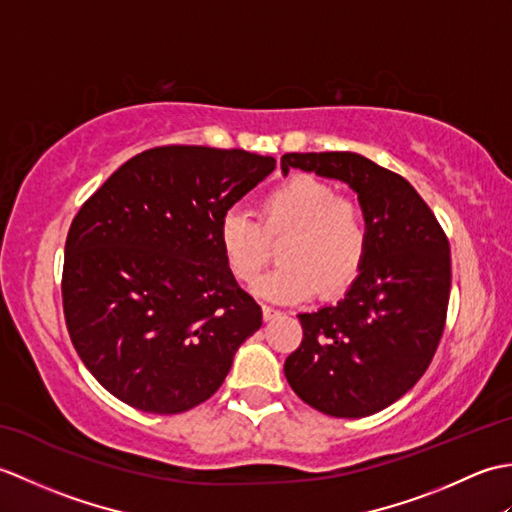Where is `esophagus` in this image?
<instances>
[{"instance_id":"esophagus-1","label":"esophagus","mask_w":512,"mask_h":512,"mask_svg":"<svg viewBox=\"0 0 512 512\" xmlns=\"http://www.w3.org/2000/svg\"><path fill=\"white\" fill-rule=\"evenodd\" d=\"M262 310H264V319H266V321H273V319L281 317V312L275 310V308H270V306H264Z\"/></svg>"}]
</instances>
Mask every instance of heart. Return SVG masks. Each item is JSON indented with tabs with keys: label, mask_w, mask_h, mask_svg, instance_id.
Wrapping results in <instances>:
<instances>
[{
	"label": "heart",
	"mask_w": 512,
	"mask_h": 512,
	"mask_svg": "<svg viewBox=\"0 0 512 512\" xmlns=\"http://www.w3.org/2000/svg\"><path fill=\"white\" fill-rule=\"evenodd\" d=\"M226 266L242 284H255L279 244L281 266L257 286L275 301H306L314 292L336 297L361 275L369 250L363 206L343 198L332 182L297 173L264 195L259 222L231 209L220 220Z\"/></svg>",
	"instance_id": "b5f03b06"
}]
</instances>
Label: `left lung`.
Here are the masks:
<instances>
[{"label": "left lung", "instance_id": "8db88e82", "mask_svg": "<svg viewBox=\"0 0 512 512\" xmlns=\"http://www.w3.org/2000/svg\"><path fill=\"white\" fill-rule=\"evenodd\" d=\"M299 167L350 184L369 226L361 275L336 306L299 314L303 339L286 358L295 394L334 418L389 407L427 372L447 323L451 248L411 184L352 151L284 154Z\"/></svg>", "mask_w": 512, "mask_h": 512}]
</instances>
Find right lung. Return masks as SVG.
<instances>
[{"mask_svg": "<svg viewBox=\"0 0 512 512\" xmlns=\"http://www.w3.org/2000/svg\"><path fill=\"white\" fill-rule=\"evenodd\" d=\"M273 169L244 149L162 145L83 202L65 239L63 317L112 396L167 416L220 389L262 308L237 286L217 231Z\"/></svg>", "mask_w": 512, "mask_h": 512, "instance_id": "obj_1", "label": "right lung"}]
</instances>
